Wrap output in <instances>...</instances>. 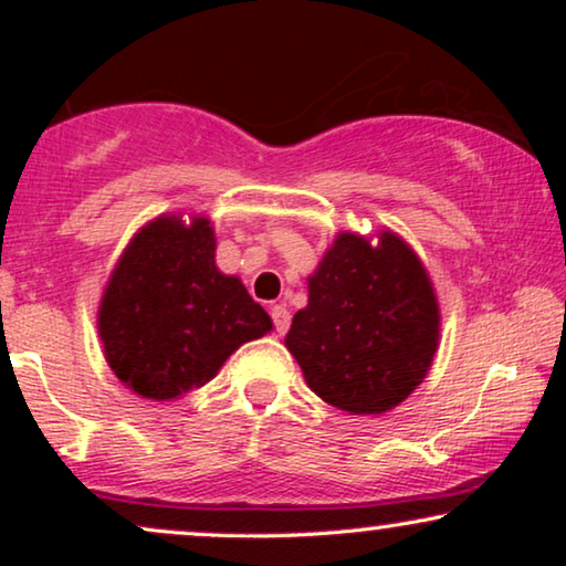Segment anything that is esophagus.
Here are the masks:
<instances>
[{"label":"esophagus","instance_id":"34e87169","mask_svg":"<svg viewBox=\"0 0 566 566\" xmlns=\"http://www.w3.org/2000/svg\"><path fill=\"white\" fill-rule=\"evenodd\" d=\"M270 316H273L275 329L281 332V335H285V332H289V327H291V312H289V308H285L283 304H277V306L270 308Z\"/></svg>","mask_w":566,"mask_h":566}]
</instances>
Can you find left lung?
Masks as SVG:
<instances>
[{
    "label": "left lung",
    "mask_w": 566,
    "mask_h": 566,
    "mask_svg": "<svg viewBox=\"0 0 566 566\" xmlns=\"http://www.w3.org/2000/svg\"><path fill=\"white\" fill-rule=\"evenodd\" d=\"M440 314L430 277L397 234L378 244L339 234L308 277V306L285 347L316 397L350 415H381L428 376Z\"/></svg>",
    "instance_id": "1"
}]
</instances>
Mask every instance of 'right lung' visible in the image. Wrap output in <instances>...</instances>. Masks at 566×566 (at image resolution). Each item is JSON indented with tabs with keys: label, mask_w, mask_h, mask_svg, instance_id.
<instances>
[{
	"label": "right lung",
	"mask_w": 566,
	"mask_h": 566,
	"mask_svg": "<svg viewBox=\"0 0 566 566\" xmlns=\"http://www.w3.org/2000/svg\"><path fill=\"white\" fill-rule=\"evenodd\" d=\"M208 219L151 221L134 237L99 304L113 374L146 399H175L211 381L239 345L273 322L239 277L216 268Z\"/></svg>",
	"instance_id": "right-lung-1"
}]
</instances>
